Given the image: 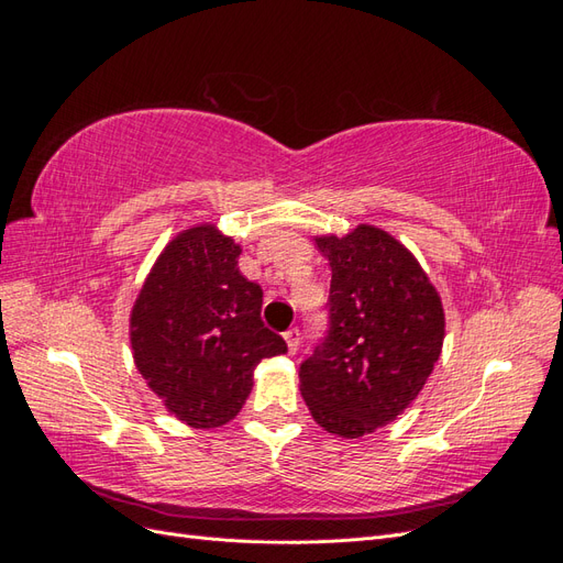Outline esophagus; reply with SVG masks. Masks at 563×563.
<instances>
[{"mask_svg":"<svg viewBox=\"0 0 563 563\" xmlns=\"http://www.w3.org/2000/svg\"><path fill=\"white\" fill-rule=\"evenodd\" d=\"M284 340H286V345H288V352H296L298 345H300V331L298 329H288L284 333Z\"/></svg>","mask_w":563,"mask_h":563,"instance_id":"obj_1","label":"esophagus"}]
</instances>
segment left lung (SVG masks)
<instances>
[{
	"label": "left lung",
	"instance_id": "8db88e82",
	"mask_svg": "<svg viewBox=\"0 0 563 563\" xmlns=\"http://www.w3.org/2000/svg\"><path fill=\"white\" fill-rule=\"evenodd\" d=\"M331 265L329 331L300 364V391L319 428L360 439L397 420L444 345V305L395 236L356 225L317 236Z\"/></svg>",
	"mask_w": 563,
	"mask_h": 563
}]
</instances>
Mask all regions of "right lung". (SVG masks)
<instances>
[{
	"instance_id": "obj_1",
	"label": "right lung",
	"mask_w": 563,
	"mask_h": 563,
	"mask_svg": "<svg viewBox=\"0 0 563 563\" xmlns=\"http://www.w3.org/2000/svg\"><path fill=\"white\" fill-rule=\"evenodd\" d=\"M240 244L201 223L166 244L131 310L135 368L168 413L197 430L230 422L253 368L286 343L263 319V288L249 282Z\"/></svg>"
}]
</instances>
